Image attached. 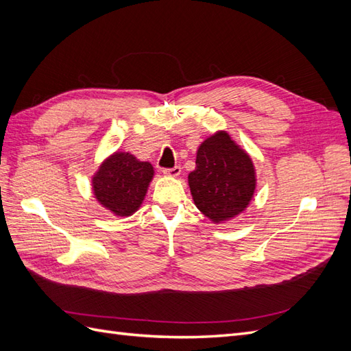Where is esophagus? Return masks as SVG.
I'll return each mask as SVG.
<instances>
[{"instance_id":"esophagus-1","label":"esophagus","mask_w":351,"mask_h":351,"mask_svg":"<svg viewBox=\"0 0 351 351\" xmlns=\"http://www.w3.org/2000/svg\"><path fill=\"white\" fill-rule=\"evenodd\" d=\"M164 174L167 177H178L180 174H182V167L180 165H176L173 168H165L164 169Z\"/></svg>"}]
</instances>
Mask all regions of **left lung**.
I'll use <instances>...</instances> for the list:
<instances>
[{
	"mask_svg": "<svg viewBox=\"0 0 351 351\" xmlns=\"http://www.w3.org/2000/svg\"><path fill=\"white\" fill-rule=\"evenodd\" d=\"M187 178L196 208L214 224L239 217L256 189L250 155L224 130L200 143L196 168Z\"/></svg>",
	"mask_w": 351,
	"mask_h": 351,
	"instance_id": "8db88e82",
	"label": "left lung"
}]
</instances>
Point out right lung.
<instances>
[{"label":"right lung","instance_id":"add662e5","mask_svg":"<svg viewBox=\"0 0 351 351\" xmlns=\"http://www.w3.org/2000/svg\"><path fill=\"white\" fill-rule=\"evenodd\" d=\"M154 174L151 162L117 151L104 159L92 177L95 199L111 214L130 217L142 206Z\"/></svg>","mask_w":351,"mask_h":351}]
</instances>
